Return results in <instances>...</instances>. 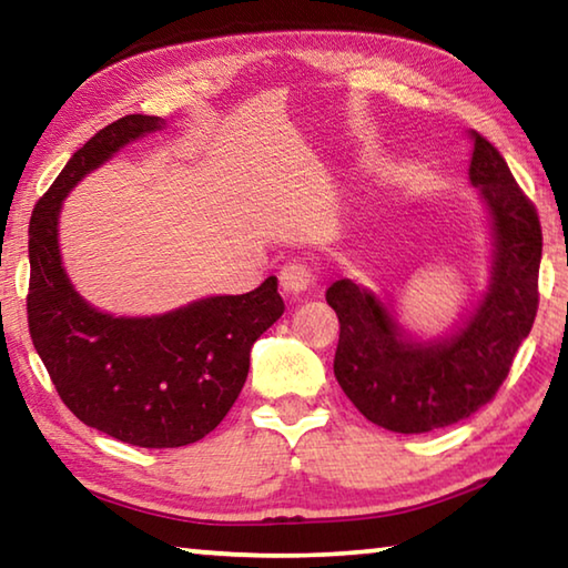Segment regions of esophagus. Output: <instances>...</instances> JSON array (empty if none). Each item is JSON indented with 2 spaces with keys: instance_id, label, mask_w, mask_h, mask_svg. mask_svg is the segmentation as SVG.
Wrapping results in <instances>:
<instances>
[{
  "instance_id": "esophagus-1",
  "label": "esophagus",
  "mask_w": 568,
  "mask_h": 568,
  "mask_svg": "<svg viewBox=\"0 0 568 568\" xmlns=\"http://www.w3.org/2000/svg\"><path fill=\"white\" fill-rule=\"evenodd\" d=\"M277 281H281V291L285 295L297 297V295H303L305 291H311L313 275L301 263H287V265H283V271H281V275H277Z\"/></svg>"
}]
</instances>
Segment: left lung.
I'll use <instances>...</instances> for the list:
<instances>
[{"label": "left lung", "mask_w": 568, "mask_h": 568, "mask_svg": "<svg viewBox=\"0 0 568 568\" xmlns=\"http://www.w3.org/2000/svg\"><path fill=\"white\" fill-rule=\"evenodd\" d=\"M468 140V180L491 233V267L486 291L454 328L420 338L403 328L388 297L348 277L325 293L341 323L335 378L365 418L396 434H428L486 406L536 318L538 215L491 142L474 130Z\"/></svg>", "instance_id": "left-lung-1"}]
</instances>
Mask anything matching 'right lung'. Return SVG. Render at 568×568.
Returning <instances> with one entry per match:
<instances>
[{
    "instance_id": "1",
    "label": "right lung",
    "mask_w": 568,
    "mask_h": 568,
    "mask_svg": "<svg viewBox=\"0 0 568 568\" xmlns=\"http://www.w3.org/2000/svg\"><path fill=\"white\" fill-rule=\"evenodd\" d=\"M165 130L128 114L77 150L30 220L32 343L77 418L124 444L178 448L205 438L245 386L253 343L281 318L277 281L207 295L160 315H112L84 301L64 271L60 215L70 190L120 150Z\"/></svg>"
}]
</instances>
